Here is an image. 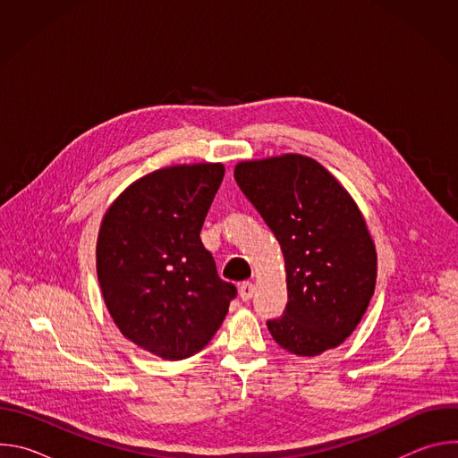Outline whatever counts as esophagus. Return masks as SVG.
<instances>
[{
  "instance_id": "obj_1",
  "label": "esophagus",
  "mask_w": 458,
  "mask_h": 458,
  "mask_svg": "<svg viewBox=\"0 0 458 458\" xmlns=\"http://www.w3.org/2000/svg\"><path fill=\"white\" fill-rule=\"evenodd\" d=\"M255 293V284L251 281H244L241 286H239V295L244 302H248Z\"/></svg>"
}]
</instances>
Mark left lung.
Instances as JSON below:
<instances>
[{"label": "left lung", "instance_id": "obj_1", "mask_svg": "<svg viewBox=\"0 0 458 458\" xmlns=\"http://www.w3.org/2000/svg\"><path fill=\"white\" fill-rule=\"evenodd\" d=\"M233 177L277 237L286 268L276 343L299 357L337 348L360 322L377 281V251L344 186L315 159L284 154L242 161Z\"/></svg>", "mask_w": 458, "mask_h": 458}]
</instances>
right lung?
I'll use <instances>...</instances> for the list:
<instances>
[{"instance_id":"1","label":"right lung","mask_w":458,"mask_h":458,"mask_svg":"<svg viewBox=\"0 0 458 458\" xmlns=\"http://www.w3.org/2000/svg\"><path fill=\"white\" fill-rule=\"evenodd\" d=\"M223 175L221 163L156 170L130 184L101 221L96 265L105 304L128 341L166 360L201 352L237 295L199 237Z\"/></svg>"}]
</instances>
